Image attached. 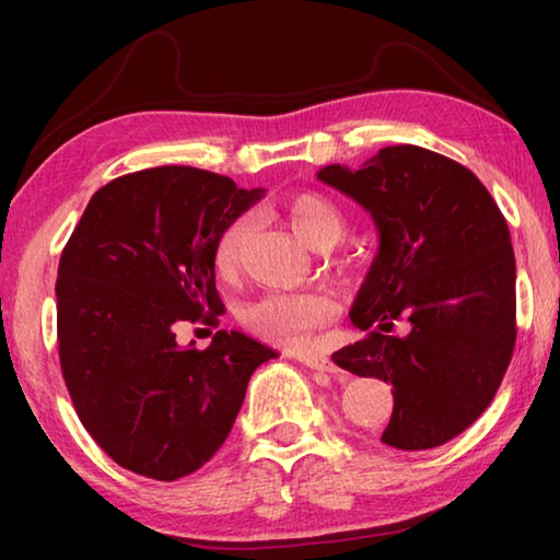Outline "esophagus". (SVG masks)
<instances>
[{
    "label": "esophagus",
    "instance_id": "obj_1",
    "mask_svg": "<svg viewBox=\"0 0 560 560\" xmlns=\"http://www.w3.org/2000/svg\"><path fill=\"white\" fill-rule=\"evenodd\" d=\"M303 355H306V360L311 365H318L320 360H324V355H320V350L316 343H308L306 348H303Z\"/></svg>",
    "mask_w": 560,
    "mask_h": 560
}]
</instances>
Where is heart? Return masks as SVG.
Instances as JSON below:
<instances>
[{"label":"heart","instance_id":"1","mask_svg":"<svg viewBox=\"0 0 560 560\" xmlns=\"http://www.w3.org/2000/svg\"><path fill=\"white\" fill-rule=\"evenodd\" d=\"M301 334H303V330H301Z\"/></svg>","mask_w":560,"mask_h":560}]
</instances>
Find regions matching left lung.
<instances>
[{
	"mask_svg": "<svg viewBox=\"0 0 560 560\" xmlns=\"http://www.w3.org/2000/svg\"><path fill=\"white\" fill-rule=\"evenodd\" d=\"M261 189L163 165L101 187L66 242L56 336L75 415L108 457L175 481L230 438L246 385L271 348L220 328L214 257ZM202 319L192 341L176 326Z\"/></svg>",
	"mask_w": 560,
	"mask_h": 560,
	"instance_id": "left-lung-1",
	"label": "left lung"
}]
</instances>
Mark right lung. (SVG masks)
<instances>
[{
  "label": "right lung",
  "mask_w": 560,
  "mask_h": 560,
  "mask_svg": "<svg viewBox=\"0 0 560 560\" xmlns=\"http://www.w3.org/2000/svg\"><path fill=\"white\" fill-rule=\"evenodd\" d=\"M320 183L371 214L377 252L350 320L365 338L334 355L393 385L383 442L430 450L464 432L504 377L516 343V264L504 214L477 175L417 145L377 150Z\"/></svg>",
  "instance_id": "right-lung-1"
}]
</instances>
